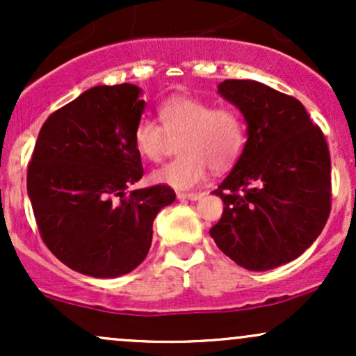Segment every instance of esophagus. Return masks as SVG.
<instances>
[{
	"mask_svg": "<svg viewBox=\"0 0 356 356\" xmlns=\"http://www.w3.org/2000/svg\"><path fill=\"white\" fill-rule=\"evenodd\" d=\"M179 199H189V201H197L201 197L199 192H177Z\"/></svg>",
	"mask_w": 356,
	"mask_h": 356,
	"instance_id": "1",
	"label": "esophagus"
}]
</instances>
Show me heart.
I'll return each instance as SVG.
<instances>
[{
  "label": "heart",
  "instance_id": "heart-1",
  "mask_svg": "<svg viewBox=\"0 0 356 356\" xmlns=\"http://www.w3.org/2000/svg\"><path fill=\"white\" fill-rule=\"evenodd\" d=\"M161 122L142 117L134 130V144L147 161L161 162L179 140L182 155L152 174L155 182L175 189L197 186L209 167L226 170L238 161L246 140V125L238 110L216 107L194 97H174L159 107Z\"/></svg>",
  "mask_w": 356,
  "mask_h": 356
}]
</instances>
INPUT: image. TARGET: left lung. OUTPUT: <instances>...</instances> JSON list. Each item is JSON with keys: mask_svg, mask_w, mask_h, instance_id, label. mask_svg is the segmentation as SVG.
<instances>
[{"mask_svg": "<svg viewBox=\"0 0 356 356\" xmlns=\"http://www.w3.org/2000/svg\"><path fill=\"white\" fill-rule=\"evenodd\" d=\"M219 93L243 112L248 142L214 191L224 209L211 238L236 264L266 271L303 254L328 220V144L295 97L254 80H226Z\"/></svg>", "mask_w": 356, "mask_h": 356, "instance_id": "left-lung-1", "label": "left lung"}]
</instances>
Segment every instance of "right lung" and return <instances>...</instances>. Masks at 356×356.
Wrapping results in <instances>:
<instances>
[{"instance_id":"add662e5","label":"right lung","mask_w":356,"mask_h":356,"mask_svg":"<svg viewBox=\"0 0 356 356\" xmlns=\"http://www.w3.org/2000/svg\"><path fill=\"white\" fill-rule=\"evenodd\" d=\"M140 88L100 85L47 118L26 187L40 236L63 264L93 277L130 273L145 259L152 224L174 202L167 184L129 191L144 175L134 130Z\"/></svg>"}]
</instances>
